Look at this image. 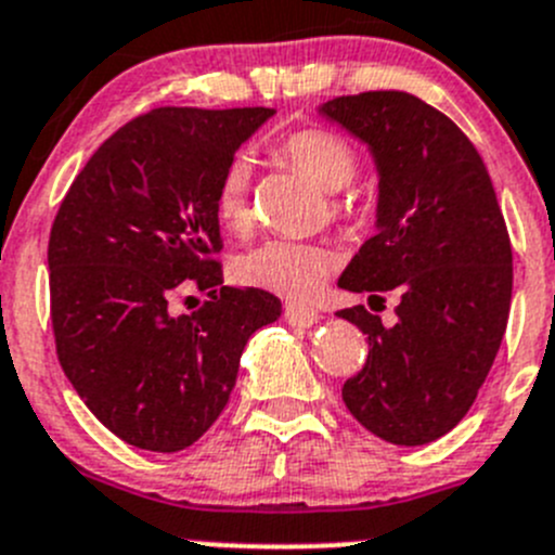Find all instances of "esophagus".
Here are the masks:
<instances>
[{
    "instance_id": "esophagus-1",
    "label": "esophagus",
    "mask_w": 555,
    "mask_h": 555,
    "mask_svg": "<svg viewBox=\"0 0 555 555\" xmlns=\"http://www.w3.org/2000/svg\"><path fill=\"white\" fill-rule=\"evenodd\" d=\"M284 320H287L289 325L311 327V325H317V322H320V314H317L314 309H309V306L287 304V306H284Z\"/></svg>"
}]
</instances>
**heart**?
<instances>
[{"mask_svg":"<svg viewBox=\"0 0 555 555\" xmlns=\"http://www.w3.org/2000/svg\"><path fill=\"white\" fill-rule=\"evenodd\" d=\"M273 157L293 165L295 170L314 181L322 192H338L352 184L358 173V154L331 129L309 127L287 134L273 146ZM251 165L246 157H233L219 173L214 186V217L224 230H244L249 224ZM333 211H352L344 201H333ZM331 251L306 241L271 238L257 244L233 260V273L246 287L266 289L282 298L306 300L322 289L331 273Z\"/></svg>","mask_w":555,"mask_h":555,"instance_id":"b5f03b06","label":"heart"}]
</instances>
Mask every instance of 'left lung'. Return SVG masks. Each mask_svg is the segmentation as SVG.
<instances>
[{
	"instance_id": "left-lung-1",
	"label": "left lung",
	"mask_w": 555,
	"mask_h": 555,
	"mask_svg": "<svg viewBox=\"0 0 555 555\" xmlns=\"http://www.w3.org/2000/svg\"><path fill=\"white\" fill-rule=\"evenodd\" d=\"M320 113L369 146L379 173L376 235L338 287L369 293V304L398 295L392 327L365 306L338 311L369 336V358L341 398L374 437L428 444L464 421L507 331V224L477 149L428 102L363 91Z\"/></svg>"
}]
</instances>
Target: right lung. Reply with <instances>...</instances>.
Returning a JSON list of instances; mask_svg holds the SVG:
<instances>
[{"instance_id":"obj_1","label":"right lung","mask_w":555,"mask_h":555,"mask_svg":"<svg viewBox=\"0 0 555 555\" xmlns=\"http://www.w3.org/2000/svg\"><path fill=\"white\" fill-rule=\"evenodd\" d=\"M273 107H157L113 132L59 206L48 241L51 322L64 374L132 448L179 453L214 426L257 327L266 289L222 287L214 186ZM184 286L209 293L170 315Z\"/></svg>"}]
</instances>
